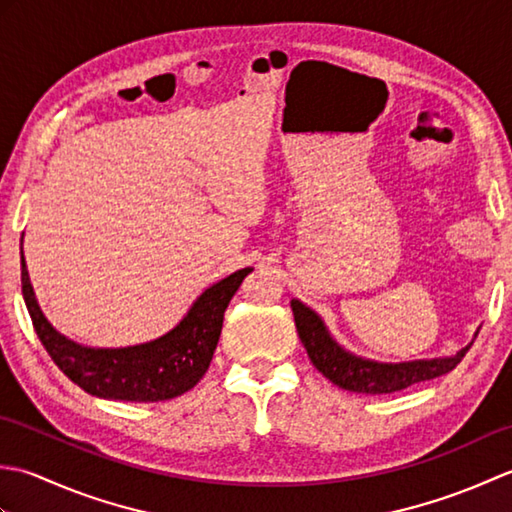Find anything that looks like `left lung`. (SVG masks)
I'll return each instance as SVG.
<instances>
[{"label": "left lung", "instance_id": "1", "mask_svg": "<svg viewBox=\"0 0 512 512\" xmlns=\"http://www.w3.org/2000/svg\"><path fill=\"white\" fill-rule=\"evenodd\" d=\"M292 314H295V325L299 339L306 347L312 365L319 372L332 380L336 387L356 391V394H391V391L407 389L409 385L422 383V380L438 378L449 374L451 369L469 352L471 345L451 358H433V361H416V363H400V365H385L363 361V358L347 354L336 345L330 334L325 332L323 321L310 308L303 306L301 301H290Z\"/></svg>", "mask_w": 512, "mask_h": 512}]
</instances>
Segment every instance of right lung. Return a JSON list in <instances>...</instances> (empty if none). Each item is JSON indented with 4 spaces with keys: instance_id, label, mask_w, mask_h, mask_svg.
<instances>
[{
    "instance_id": "right-lung-1",
    "label": "right lung",
    "mask_w": 512,
    "mask_h": 512,
    "mask_svg": "<svg viewBox=\"0 0 512 512\" xmlns=\"http://www.w3.org/2000/svg\"><path fill=\"white\" fill-rule=\"evenodd\" d=\"M250 270L253 268L237 270L220 284L204 290L187 317L169 334L121 350L81 347L52 328L37 306L24 250H21V292L39 341L74 385L96 398L158 402L182 396L184 391L198 385L220 341L224 310Z\"/></svg>"
}]
</instances>
